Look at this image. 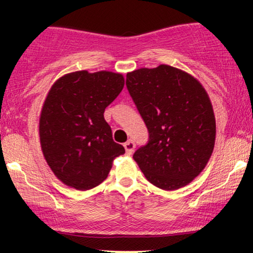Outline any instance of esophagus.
I'll return each instance as SVG.
<instances>
[{
	"mask_svg": "<svg viewBox=\"0 0 253 253\" xmlns=\"http://www.w3.org/2000/svg\"><path fill=\"white\" fill-rule=\"evenodd\" d=\"M124 147H125V151H126L127 155H132L133 151H134V149H135L134 141H133V140L126 141V143L124 144Z\"/></svg>",
	"mask_w": 253,
	"mask_h": 253,
	"instance_id": "obj_1",
	"label": "esophagus"
}]
</instances>
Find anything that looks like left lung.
<instances>
[{
  "label": "left lung",
  "mask_w": 253,
  "mask_h": 253,
  "mask_svg": "<svg viewBox=\"0 0 253 253\" xmlns=\"http://www.w3.org/2000/svg\"><path fill=\"white\" fill-rule=\"evenodd\" d=\"M126 85L149 129V143L133 158L147 181L163 190L189 184L214 150L213 106L202 84L173 66L128 72Z\"/></svg>",
  "instance_id": "8db88e82"
}]
</instances>
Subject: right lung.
<instances>
[{
  "label": "right lung",
  "mask_w": 253,
  "mask_h": 253,
  "mask_svg": "<svg viewBox=\"0 0 253 253\" xmlns=\"http://www.w3.org/2000/svg\"><path fill=\"white\" fill-rule=\"evenodd\" d=\"M124 85L121 74L82 70L58 78L48 90L39 119L40 146L52 172L68 187L92 189L125 153L103 117Z\"/></svg>",
  "instance_id": "add662e5"
}]
</instances>
